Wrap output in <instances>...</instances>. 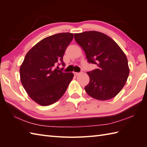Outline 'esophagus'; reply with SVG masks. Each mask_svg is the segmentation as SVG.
<instances>
[{
    "label": "esophagus",
    "mask_w": 147,
    "mask_h": 147,
    "mask_svg": "<svg viewBox=\"0 0 147 147\" xmlns=\"http://www.w3.org/2000/svg\"><path fill=\"white\" fill-rule=\"evenodd\" d=\"M74 75H75V76H78L79 74H80V73H75V72H74Z\"/></svg>",
    "instance_id": "obj_1"
}]
</instances>
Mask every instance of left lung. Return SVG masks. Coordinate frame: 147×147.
Returning a JSON list of instances; mask_svg holds the SVG:
<instances>
[{
    "mask_svg": "<svg viewBox=\"0 0 147 147\" xmlns=\"http://www.w3.org/2000/svg\"><path fill=\"white\" fill-rule=\"evenodd\" d=\"M89 63L97 65L87 72L89 83L85 90L92 98L107 100L116 96L126 83L129 69L126 56L109 36L96 31L74 34Z\"/></svg>",
    "mask_w": 147,
    "mask_h": 147,
    "instance_id": "1",
    "label": "left lung"
}]
</instances>
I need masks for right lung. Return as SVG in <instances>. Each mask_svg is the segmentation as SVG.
<instances>
[{"mask_svg": "<svg viewBox=\"0 0 147 147\" xmlns=\"http://www.w3.org/2000/svg\"><path fill=\"white\" fill-rule=\"evenodd\" d=\"M74 35L61 33L43 38L28 52L20 66L21 82L37 104L47 106L60 99L73 80V73L54 68L62 64L64 54Z\"/></svg>", "mask_w": 147, "mask_h": 147, "instance_id": "obj_1", "label": "right lung"}]
</instances>
